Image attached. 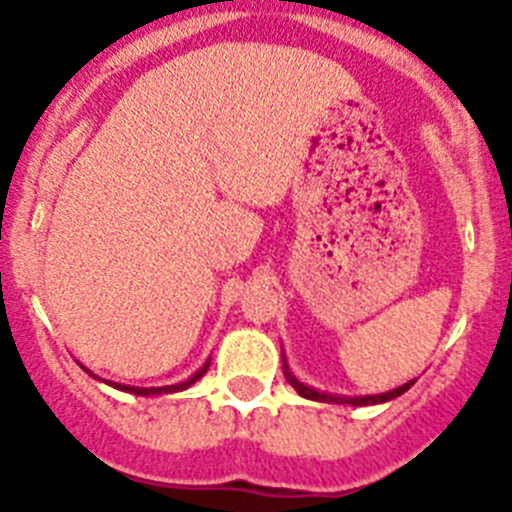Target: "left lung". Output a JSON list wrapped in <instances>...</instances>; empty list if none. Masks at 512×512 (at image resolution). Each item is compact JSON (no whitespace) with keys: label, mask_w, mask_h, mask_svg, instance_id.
<instances>
[{"label":"left lung","mask_w":512,"mask_h":512,"mask_svg":"<svg viewBox=\"0 0 512 512\" xmlns=\"http://www.w3.org/2000/svg\"><path fill=\"white\" fill-rule=\"evenodd\" d=\"M287 369V366H284ZM287 379L289 384L295 387L297 392H300L302 397H307V400H318V402H348V405H377V402H387V400H395V397H400L402 392H408L410 387H413L415 382H408V384H402V387H397V390L392 392H384V395H369V397H336V395H325V392H318V390H312V387H305L302 382H297L292 374L287 372Z\"/></svg>","instance_id":"1"}]
</instances>
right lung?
Instances as JSON below:
<instances>
[{
    "instance_id": "obj_1",
    "label": "right lung",
    "mask_w": 512,
    "mask_h": 512,
    "mask_svg": "<svg viewBox=\"0 0 512 512\" xmlns=\"http://www.w3.org/2000/svg\"><path fill=\"white\" fill-rule=\"evenodd\" d=\"M207 366L210 364H205L200 369V372L194 374L192 379H187V382H182V384H171V387H120V390H125V392H133V395H164V392H179V390H187L189 384H194L197 382V379L202 377V374L207 372ZM117 387V384H115Z\"/></svg>"
}]
</instances>
